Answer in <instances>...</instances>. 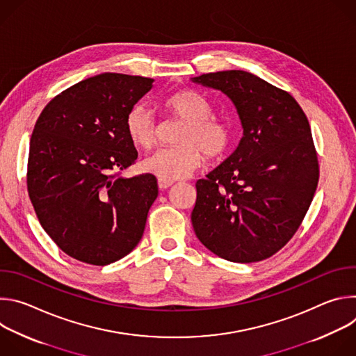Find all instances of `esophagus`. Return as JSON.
Listing matches in <instances>:
<instances>
[{
  "mask_svg": "<svg viewBox=\"0 0 356 356\" xmlns=\"http://www.w3.org/2000/svg\"><path fill=\"white\" fill-rule=\"evenodd\" d=\"M158 184H159V188H161V190H168L169 187L173 186V181L163 180V179H158Z\"/></svg>",
  "mask_w": 356,
  "mask_h": 356,
  "instance_id": "esophagus-1",
  "label": "esophagus"
}]
</instances>
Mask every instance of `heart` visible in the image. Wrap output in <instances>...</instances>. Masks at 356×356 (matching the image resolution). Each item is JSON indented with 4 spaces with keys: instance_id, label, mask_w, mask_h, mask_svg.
I'll list each match as a JSON object with an SVG mask.
<instances>
[{
    "instance_id": "b5f03b06",
    "label": "heart",
    "mask_w": 356,
    "mask_h": 356,
    "mask_svg": "<svg viewBox=\"0 0 356 356\" xmlns=\"http://www.w3.org/2000/svg\"><path fill=\"white\" fill-rule=\"evenodd\" d=\"M159 108L165 117L183 122L176 135L177 146L156 150L140 168L145 173L163 180H179L193 173L202 162L222 159L232 146L231 125L213 115L210 101L194 90H179L161 99ZM129 140L140 149H150L158 140L159 127L146 108L138 106L125 118Z\"/></svg>"
}]
</instances>
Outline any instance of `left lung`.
I'll return each instance as SVG.
<instances>
[{
    "instance_id": "obj_1",
    "label": "left lung",
    "mask_w": 356,
    "mask_h": 356,
    "mask_svg": "<svg viewBox=\"0 0 356 356\" xmlns=\"http://www.w3.org/2000/svg\"><path fill=\"white\" fill-rule=\"evenodd\" d=\"M191 80L225 92L243 128L234 154L195 183L194 232L222 259H268L293 238L318 184L309 120L287 91L252 73L227 70Z\"/></svg>"
}]
</instances>
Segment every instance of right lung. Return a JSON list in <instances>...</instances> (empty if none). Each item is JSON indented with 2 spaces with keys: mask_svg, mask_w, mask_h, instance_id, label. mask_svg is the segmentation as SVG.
Listing matches in <instances>:
<instances>
[{
  "mask_svg": "<svg viewBox=\"0 0 356 356\" xmlns=\"http://www.w3.org/2000/svg\"><path fill=\"white\" fill-rule=\"evenodd\" d=\"M152 83L121 73L86 79L50 99L35 124L29 198L46 234L80 262L110 265L143 235L158 180L121 172L138 158L125 118Z\"/></svg>",
  "mask_w": 356,
  "mask_h": 356,
  "instance_id": "obj_1",
  "label": "right lung"
}]
</instances>
